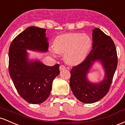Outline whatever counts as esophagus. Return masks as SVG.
Masks as SVG:
<instances>
[{"mask_svg":"<svg viewBox=\"0 0 125 125\" xmlns=\"http://www.w3.org/2000/svg\"><path fill=\"white\" fill-rule=\"evenodd\" d=\"M64 69H65V67L64 66V65H60V71H61V70H63Z\"/></svg>","mask_w":125,"mask_h":125,"instance_id":"1","label":"esophagus"}]
</instances>
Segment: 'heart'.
Returning <instances> with one entry per match:
<instances>
[{
    "label": "heart",
    "mask_w": 125,
    "mask_h": 125,
    "mask_svg": "<svg viewBox=\"0 0 125 125\" xmlns=\"http://www.w3.org/2000/svg\"><path fill=\"white\" fill-rule=\"evenodd\" d=\"M92 47L88 35L79 33H67L55 38L54 48L56 52L64 54L65 61L71 65H77L85 60Z\"/></svg>",
    "instance_id": "1"
}]
</instances>
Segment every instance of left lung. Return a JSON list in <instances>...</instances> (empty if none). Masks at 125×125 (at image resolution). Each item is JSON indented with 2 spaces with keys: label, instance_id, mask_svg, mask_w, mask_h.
<instances>
[{
  "label": "left lung",
  "instance_id": "8db88e82",
  "mask_svg": "<svg viewBox=\"0 0 125 125\" xmlns=\"http://www.w3.org/2000/svg\"><path fill=\"white\" fill-rule=\"evenodd\" d=\"M92 32L93 50L83 62L73 67L70 71L71 90L78 100L84 103H95L107 94L117 65L116 48L111 38L99 28ZM96 61L103 65L105 76L102 82L93 83L88 80L86 75Z\"/></svg>",
  "mask_w": 125,
  "mask_h": 125
}]
</instances>
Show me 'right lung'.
Here are the masks:
<instances>
[{"label": "right lung", "instance_id": "1", "mask_svg": "<svg viewBox=\"0 0 125 125\" xmlns=\"http://www.w3.org/2000/svg\"><path fill=\"white\" fill-rule=\"evenodd\" d=\"M46 29L30 26L15 38L9 50V71L19 95L31 104L48 99L52 83L60 74L58 64L47 66L38 60H29L27 50L47 52Z\"/></svg>", "mask_w": 125, "mask_h": 125}]
</instances>
